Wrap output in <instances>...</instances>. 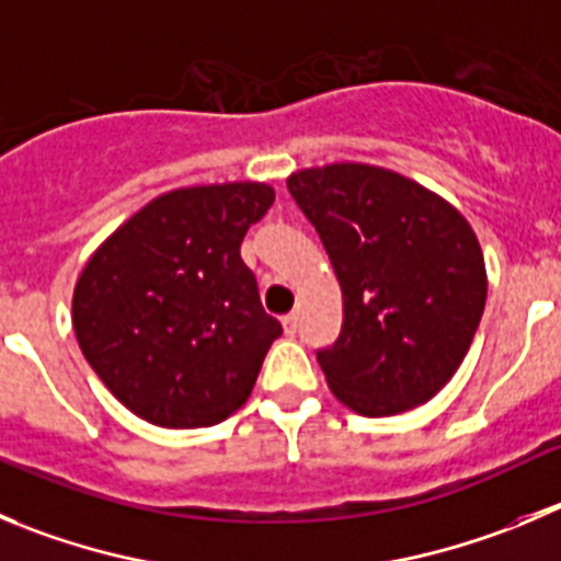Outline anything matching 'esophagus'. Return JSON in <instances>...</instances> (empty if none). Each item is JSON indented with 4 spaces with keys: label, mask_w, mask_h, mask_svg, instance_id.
I'll return each mask as SVG.
<instances>
[{
    "label": "esophagus",
    "mask_w": 561,
    "mask_h": 561,
    "mask_svg": "<svg viewBox=\"0 0 561 561\" xmlns=\"http://www.w3.org/2000/svg\"><path fill=\"white\" fill-rule=\"evenodd\" d=\"M282 327H285L287 337H293V334L298 332V316H296V312H290V316L282 318Z\"/></svg>",
    "instance_id": "obj_1"
}]
</instances>
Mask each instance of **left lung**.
Masks as SVG:
<instances>
[{"instance_id":"obj_1","label":"left lung","mask_w":561,"mask_h":561,"mask_svg":"<svg viewBox=\"0 0 561 561\" xmlns=\"http://www.w3.org/2000/svg\"><path fill=\"white\" fill-rule=\"evenodd\" d=\"M343 290V327L318 352L334 399L365 417L401 415L448 385L486 301L479 238L454 204L368 162L287 176Z\"/></svg>"}]
</instances>
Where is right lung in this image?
<instances>
[{
    "mask_svg": "<svg viewBox=\"0 0 561 561\" xmlns=\"http://www.w3.org/2000/svg\"><path fill=\"white\" fill-rule=\"evenodd\" d=\"M274 187L224 182L151 198L91 254L71 321L88 365L162 428L216 426L251 396L282 334L240 260Z\"/></svg>",
    "mask_w": 561,
    "mask_h": 561,
    "instance_id": "obj_1",
    "label": "right lung"
}]
</instances>
